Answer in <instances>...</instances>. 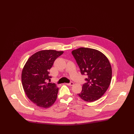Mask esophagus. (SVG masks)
Masks as SVG:
<instances>
[{
	"label": "esophagus",
	"mask_w": 134,
	"mask_h": 134,
	"mask_svg": "<svg viewBox=\"0 0 134 134\" xmlns=\"http://www.w3.org/2000/svg\"><path fill=\"white\" fill-rule=\"evenodd\" d=\"M66 85H69V86H73V84H74V83H73V82H72V81H71V82H69V83H66Z\"/></svg>",
	"instance_id": "obj_1"
}]
</instances>
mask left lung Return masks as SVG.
<instances>
[{
    "label": "left lung",
    "mask_w": 134,
    "mask_h": 134,
    "mask_svg": "<svg viewBox=\"0 0 134 134\" xmlns=\"http://www.w3.org/2000/svg\"><path fill=\"white\" fill-rule=\"evenodd\" d=\"M81 74L86 81L78 95L85 102L99 99L109 88L112 78L110 63L104 54L96 49L79 48L72 52Z\"/></svg>",
    "instance_id": "obj_1"
}]
</instances>
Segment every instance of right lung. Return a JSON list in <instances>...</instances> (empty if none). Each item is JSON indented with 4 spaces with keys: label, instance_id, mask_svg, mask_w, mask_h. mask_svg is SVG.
Instances as JSON below:
<instances>
[{
    "label": "right lung",
    "instance_id": "obj_1",
    "mask_svg": "<svg viewBox=\"0 0 134 134\" xmlns=\"http://www.w3.org/2000/svg\"><path fill=\"white\" fill-rule=\"evenodd\" d=\"M63 53L54 50L41 51L29 58L22 72V82L27 98L37 106L48 108L57 98L59 88L54 83H47L55 60Z\"/></svg>",
    "mask_w": 134,
    "mask_h": 134
}]
</instances>
